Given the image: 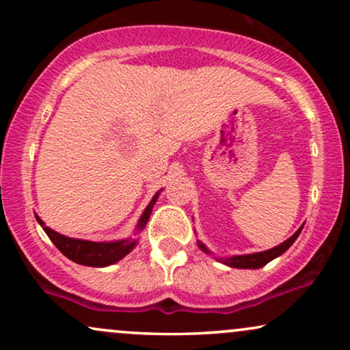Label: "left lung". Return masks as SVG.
<instances>
[{"label":"left lung","instance_id":"obj_1","mask_svg":"<svg viewBox=\"0 0 350 350\" xmlns=\"http://www.w3.org/2000/svg\"><path fill=\"white\" fill-rule=\"evenodd\" d=\"M304 224L301 226L298 230L293 234L290 239L284 240L283 243L276 245V247L270 248V250H265V252H256V253H248V255H234V256H224V258H220V256H217V260H219L220 263L227 265V267H232V268H243V270H258V268H262L267 265L268 262H271V260H275L276 256L283 255L284 252L288 250V248L291 247L293 243H295V240L298 239V235L301 234V230H303ZM198 245L199 248L202 250L204 253H207V255H212L211 250L204 245L202 242H199L198 240Z\"/></svg>","mask_w":350,"mask_h":350}]
</instances>
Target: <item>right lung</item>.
Returning a JSON list of instances; mask_svg holds the SVG:
<instances>
[{"instance_id": "obj_1", "label": "right lung", "mask_w": 350, "mask_h": 350, "mask_svg": "<svg viewBox=\"0 0 350 350\" xmlns=\"http://www.w3.org/2000/svg\"><path fill=\"white\" fill-rule=\"evenodd\" d=\"M159 192H156L152 196L151 202L148 204L146 208L143 211L142 217H139L138 224H136L135 235L139 234L144 227H146L148 220H150V215L152 212V207H154L156 200L159 198ZM38 222L41 224L47 237L52 240V243L59 248L67 258L72 260V262L79 265H85V267H97L103 268L108 267V265H113L120 260L124 258L138 243V240L135 237H128V239L122 240H113V242H92V240H82V239H72V237H66L59 232L52 230L51 227H46V224L42 222L41 217L36 215Z\"/></svg>"}]
</instances>
